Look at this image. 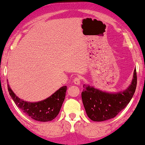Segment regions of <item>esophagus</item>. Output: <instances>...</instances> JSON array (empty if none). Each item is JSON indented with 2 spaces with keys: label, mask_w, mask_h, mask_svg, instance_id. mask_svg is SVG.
I'll list each match as a JSON object with an SVG mask.
<instances>
[{
  "label": "esophagus",
  "mask_w": 145,
  "mask_h": 145,
  "mask_svg": "<svg viewBox=\"0 0 145 145\" xmlns=\"http://www.w3.org/2000/svg\"><path fill=\"white\" fill-rule=\"evenodd\" d=\"M73 82H74V83L75 84L79 85V84H80V82H81V78H80L79 76L75 77V78H74V80H73Z\"/></svg>",
  "instance_id": "34e87169"
}]
</instances>
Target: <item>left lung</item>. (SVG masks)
<instances>
[{
	"label": "left lung",
	"instance_id": "left-lung-1",
	"mask_svg": "<svg viewBox=\"0 0 145 145\" xmlns=\"http://www.w3.org/2000/svg\"><path fill=\"white\" fill-rule=\"evenodd\" d=\"M136 69L130 86L125 91L116 93L102 91L89 85H83L82 100L86 114L92 121L101 122L110 119L125 108L136 90Z\"/></svg>",
	"mask_w": 145,
	"mask_h": 145
}]
</instances>
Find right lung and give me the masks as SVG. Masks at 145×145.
I'll list each match as a JSON object with an SVG mask.
<instances>
[{
    "instance_id": "1",
    "label": "right lung",
    "mask_w": 145,
    "mask_h": 145,
    "mask_svg": "<svg viewBox=\"0 0 145 145\" xmlns=\"http://www.w3.org/2000/svg\"><path fill=\"white\" fill-rule=\"evenodd\" d=\"M67 86H63L47 99L36 103L24 101L18 98L8 84V90L11 98L24 113L35 121L47 122L56 117L65 101Z\"/></svg>"
}]
</instances>
